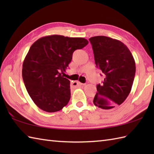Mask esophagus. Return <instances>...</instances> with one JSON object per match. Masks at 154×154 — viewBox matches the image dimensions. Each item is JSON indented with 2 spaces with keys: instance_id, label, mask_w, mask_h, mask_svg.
Returning a JSON list of instances; mask_svg holds the SVG:
<instances>
[{
  "instance_id": "esophagus-1",
  "label": "esophagus",
  "mask_w": 154,
  "mask_h": 154,
  "mask_svg": "<svg viewBox=\"0 0 154 154\" xmlns=\"http://www.w3.org/2000/svg\"><path fill=\"white\" fill-rule=\"evenodd\" d=\"M84 84L81 83L80 82H79V81H74V82L72 83V86L73 87H78V86H81V85H83Z\"/></svg>"
}]
</instances>
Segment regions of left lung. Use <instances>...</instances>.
<instances>
[{"mask_svg":"<svg viewBox=\"0 0 154 154\" xmlns=\"http://www.w3.org/2000/svg\"><path fill=\"white\" fill-rule=\"evenodd\" d=\"M97 67L104 75L103 83L97 85L93 103L104 110L120 105L131 91L136 64L125 44L115 39L99 35L89 38Z\"/></svg>","mask_w":154,"mask_h":154,"instance_id":"left-lung-1","label":"left lung"}]
</instances>
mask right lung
I'll use <instances>...</instances> for the list:
<instances>
[{
    "mask_svg": "<svg viewBox=\"0 0 154 154\" xmlns=\"http://www.w3.org/2000/svg\"><path fill=\"white\" fill-rule=\"evenodd\" d=\"M88 43L83 38L51 35L32 45L23 62L22 78L29 95L40 109L55 112L67 105L70 81L60 72L67 69L74 51Z\"/></svg>",
    "mask_w": 154,
    "mask_h": 154,
    "instance_id": "obj_1",
    "label": "right lung"
}]
</instances>
